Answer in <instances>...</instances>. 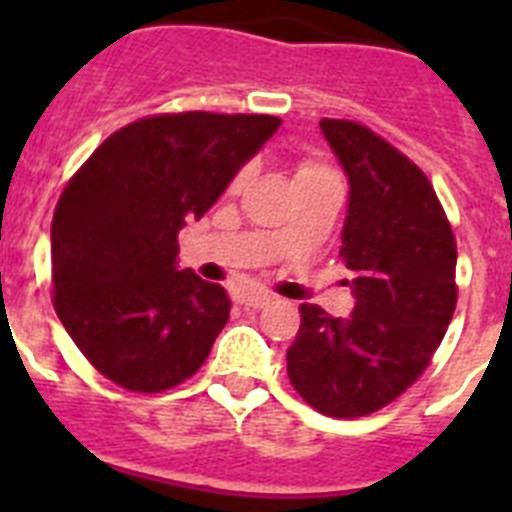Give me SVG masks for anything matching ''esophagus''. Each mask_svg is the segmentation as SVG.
<instances>
[{"instance_id":"obj_1","label":"esophagus","mask_w":512,"mask_h":512,"mask_svg":"<svg viewBox=\"0 0 512 512\" xmlns=\"http://www.w3.org/2000/svg\"><path fill=\"white\" fill-rule=\"evenodd\" d=\"M269 302L271 295H266V292H248V295H243V305L253 307V310H261V307H266Z\"/></svg>"}]
</instances>
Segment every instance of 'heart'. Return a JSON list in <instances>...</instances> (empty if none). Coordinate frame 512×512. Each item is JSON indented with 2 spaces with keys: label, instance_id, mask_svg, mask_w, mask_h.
Masks as SVG:
<instances>
[{
  "label": "heart",
  "instance_id": "b5f03b06",
  "mask_svg": "<svg viewBox=\"0 0 512 512\" xmlns=\"http://www.w3.org/2000/svg\"><path fill=\"white\" fill-rule=\"evenodd\" d=\"M318 171H328V169H323V166H315V164H302L300 166V171H297V176H305V174H318ZM243 179H246V174H241L238 176V179H235L233 182V187L238 189L243 184Z\"/></svg>",
  "mask_w": 512,
  "mask_h": 512
}]
</instances>
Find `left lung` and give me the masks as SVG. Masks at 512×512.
Masks as SVG:
<instances>
[{
  "mask_svg": "<svg viewBox=\"0 0 512 512\" xmlns=\"http://www.w3.org/2000/svg\"><path fill=\"white\" fill-rule=\"evenodd\" d=\"M348 179L341 256L354 310L333 318L300 305L287 374L312 408L359 418L384 408L423 374L456 307V243L423 171L348 120H320Z\"/></svg>",
  "mask_w": 512,
  "mask_h": 512,
  "instance_id": "left-lung-1",
  "label": "left lung"
}]
</instances>
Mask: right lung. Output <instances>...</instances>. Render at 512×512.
<instances>
[{"label": "right lung", "mask_w": 512, "mask_h": 512, "mask_svg": "<svg viewBox=\"0 0 512 512\" xmlns=\"http://www.w3.org/2000/svg\"><path fill=\"white\" fill-rule=\"evenodd\" d=\"M279 125L271 115L143 117L76 171L51 225L53 307L97 372L125 390L164 392L205 364L230 297L179 266L176 235Z\"/></svg>", "instance_id": "add662e5"}]
</instances>
